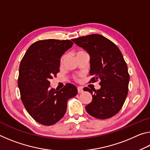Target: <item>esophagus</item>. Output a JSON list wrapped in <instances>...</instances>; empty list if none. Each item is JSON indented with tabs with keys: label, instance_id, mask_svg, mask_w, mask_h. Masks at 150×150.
Segmentation results:
<instances>
[{
	"label": "esophagus",
	"instance_id": "obj_1",
	"mask_svg": "<svg viewBox=\"0 0 150 150\" xmlns=\"http://www.w3.org/2000/svg\"><path fill=\"white\" fill-rule=\"evenodd\" d=\"M77 91H78V93H83V88H82V87H77Z\"/></svg>",
	"mask_w": 150,
	"mask_h": 150
}]
</instances>
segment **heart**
Returning a JSON list of instances; mask_svg holds the SVG:
<instances>
[{
  "label": "heart",
  "mask_w": 150,
  "mask_h": 150,
  "mask_svg": "<svg viewBox=\"0 0 150 150\" xmlns=\"http://www.w3.org/2000/svg\"><path fill=\"white\" fill-rule=\"evenodd\" d=\"M83 52H83V51H81V52H79L77 53V54H80V53H83ZM65 57H66V54H64V55H62V58H61V63H63V62H64V60L65 59ZM76 79H77V77H76Z\"/></svg>",
  "instance_id": "obj_1"
}]
</instances>
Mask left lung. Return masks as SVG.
<instances>
[{"mask_svg": "<svg viewBox=\"0 0 150 150\" xmlns=\"http://www.w3.org/2000/svg\"><path fill=\"white\" fill-rule=\"evenodd\" d=\"M78 46L90 55L91 82L100 80V88L85 91L91 93L92 101L85 106L88 114L98 119H107L116 115L122 107L128 92L130 75L128 67L118 47L100 34H91L73 39Z\"/></svg>", "mask_w": 150, "mask_h": 150, "instance_id": "1", "label": "left lung"}]
</instances>
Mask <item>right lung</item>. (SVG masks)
<instances>
[{
	"mask_svg": "<svg viewBox=\"0 0 150 150\" xmlns=\"http://www.w3.org/2000/svg\"><path fill=\"white\" fill-rule=\"evenodd\" d=\"M73 44L70 40H40L30 45L20 64L18 86L22 103L43 125H53L63 118L67 100L77 94L70 83L59 91L50 88V80L59 71L61 57Z\"/></svg>",
	"mask_w": 150,
	"mask_h": 150,
	"instance_id": "obj_1",
	"label": "right lung"
}]
</instances>
